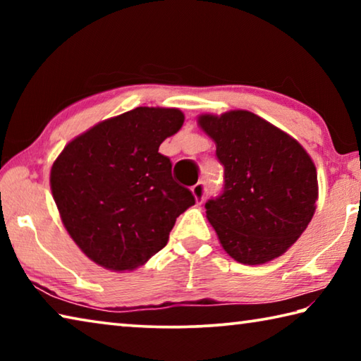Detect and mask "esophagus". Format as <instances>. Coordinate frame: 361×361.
Segmentation results:
<instances>
[{
	"label": "esophagus",
	"mask_w": 361,
	"mask_h": 361,
	"mask_svg": "<svg viewBox=\"0 0 361 361\" xmlns=\"http://www.w3.org/2000/svg\"><path fill=\"white\" fill-rule=\"evenodd\" d=\"M192 194L195 200H197V204H202L205 200V195H207V185L205 181H199L197 185L192 186Z\"/></svg>",
	"instance_id": "1"
}]
</instances>
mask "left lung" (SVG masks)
Listing matches in <instances>:
<instances>
[{"mask_svg": "<svg viewBox=\"0 0 361 361\" xmlns=\"http://www.w3.org/2000/svg\"><path fill=\"white\" fill-rule=\"evenodd\" d=\"M224 167L221 194L205 213L223 248L243 264H262L285 253L310 223L319 195L307 152L250 111L200 116Z\"/></svg>", "mask_w": 361, "mask_h": 361, "instance_id": "1", "label": "left lung"}]
</instances>
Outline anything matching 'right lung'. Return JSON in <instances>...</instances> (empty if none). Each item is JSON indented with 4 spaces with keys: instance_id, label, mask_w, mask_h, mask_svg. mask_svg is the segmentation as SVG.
<instances>
[{
    "instance_id": "1",
    "label": "right lung",
    "mask_w": 361,
    "mask_h": 361,
    "mask_svg": "<svg viewBox=\"0 0 361 361\" xmlns=\"http://www.w3.org/2000/svg\"><path fill=\"white\" fill-rule=\"evenodd\" d=\"M185 121L180 109L140 106L103 121L65 146L51 189L78 247L111 271L142 266L167 245L183 212L195 204L159 152Z\"/></svg>"
}]
</instances>
